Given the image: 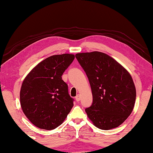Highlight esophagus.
Listing matches in <instances>:
<instances>
[{"label": "esophagus", "instance_id": "esophagus-1", "mask_svg": "<svg viewBox=\"0 0 153 153\" xmlns=\"http://www.w3.org/2000/svg\"><path fill=\"white\" fill-rule=\"evenodd\" d=\"M75 100L77 101V102H78V101H80V95H77L76 96H75Z\"/></svg>", "mask_w": 153, "mask_h": 153}]
</instances>
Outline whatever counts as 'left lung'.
<instances>
[{
  "label": "left lung",
  "mask_w": 153,
  "mask_h": 153,
  "mask_svg": "<svg viewBox=\"0 0 153 153\" xmlns=\"http://www.w3.org/2000/svg\"><path fill=\"white\" fill-rule=\"evenodd\" d=\"M75 58L91 84L93 104L85 109L88 118L101 130L120 126L135 102V86L129 72L112 57L98 51L77 53Z\"/></svg>",
  "instance_id": "left-lung-1"
}]
</instances>
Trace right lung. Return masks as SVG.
Wrapping results in <instances>:
<instances>
[{"mask_svg": "<svg viewBox=\"0 0 153 153\" xmlns=\"http://www.w3.org/2000/svg\"><path fill=\"white\" fill-rule=\"evenodd\" d=\"M75 58L73 54L54 55L31 70L22 83L21 108L27 118L40 129L53 130L62 124L73 106L62 75Z\"/></svg>", "mask_w": 153, "mask_h": 153, "instance_id": "1", "label": "right lung"}]
</instances>
